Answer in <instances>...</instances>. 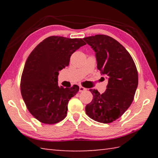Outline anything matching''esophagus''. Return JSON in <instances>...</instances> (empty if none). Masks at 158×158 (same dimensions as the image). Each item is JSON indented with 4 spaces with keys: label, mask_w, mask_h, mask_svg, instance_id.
<instances>
[{
    "label": "esophagus",
    "mask_w": 158,
    "mask_h": 158,
    "mask_svg": "<svg viewBox=\"0 0 158 158\" xmlns=\"http://www.w3.org/2000/svg\"><path fill=\"white\" fill-rule=\"evenodd\" d=\"M87 89L83 87V86H79V92H84L85 90H86Z\"/></svg>",
    "instance_id": "34e87169"
}]
</instances>
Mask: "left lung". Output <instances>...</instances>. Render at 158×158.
Returning a JSON list of instances; mask_svg holds the SVG:
<instances>
[{
  "mask_svg": "<svg viewBox=\"0 0 158 158\" xmlns=\"http://www.w3.org/2000/svg\"><path fill=\"white\" fill-rule=\"evenodd\" d=\"M84 40L95 52L98 69L109 77L105 93L90 90L93 98L85 106V113L95 121L109 123L132 104L138 85L137 69L130 53L111 37L95 35Z\"/></svg>",
  "mask_w": 158,
  "mask_h": 158,
  "instance_id": "left-lung-1",
  "label": "left lung"
}]
</instances>
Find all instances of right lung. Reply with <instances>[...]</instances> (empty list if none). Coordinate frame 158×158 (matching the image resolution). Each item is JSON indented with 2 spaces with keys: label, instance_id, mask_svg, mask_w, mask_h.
I'll use <instances>...</instances> for the list:
<instances>
[{
  "label": "right lung",
  "instance_id": "add662e5",
  "mask_svg": "<svg viewBox=\"0 0 158 158\" xmlns=\"http://www.w3.org/2000/svg\"><path fill=\"white\" fill-rule=\"evenodd\" d=\"M85 44L81 38L50 36L28 56L21 78V93L28 110L40 122L55 124L66 117L68 102L79 87L58 86V72L69 65L72 54Z\"/></svg>",
  "mask_w": 158,
  "mask_h": 158
}]
</instances>
